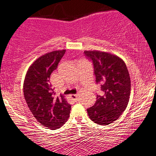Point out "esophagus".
Returning a JSON list of instances; mask_svg holds the SVG:
<instances>
[{
  "instance_id": "esophagus-1",
  "label": "esophagus",
  "mask_w": 156,
  "mask_h": 156,
  "mask_svg": "<svg viewBox=\"0 0 156 156\" xmlns=\"http://www.w3.org/2000/svg\"><path fill=\"white\" fill-rule=\"evenodd\" d=\"M71 98L72 99H73L74 101H75V102H77V100H78V98H77V97H78V95H71Z\"/></svg>"
}]
</instances>
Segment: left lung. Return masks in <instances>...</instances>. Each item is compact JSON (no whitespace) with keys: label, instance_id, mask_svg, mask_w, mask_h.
<instances>
[{"label":"left lung","instance_id":"left-lung-1","mask_svg":"<svg viewBox=\"0 0 156 156\" xmlns=\"http://www.w3.org/2000/svg\"><path fill=\"white\" fill-rule=\"evenodd\" d=\"M93 61L96 82L101 83L102 96L97 95L93 107L87 109L90 119L100 125H108L122 115L128 105L131 80L127 67L121 58L109 52L85 51Z\"/></svg>","mask_w":156,"mask_h":156}]
</instances>
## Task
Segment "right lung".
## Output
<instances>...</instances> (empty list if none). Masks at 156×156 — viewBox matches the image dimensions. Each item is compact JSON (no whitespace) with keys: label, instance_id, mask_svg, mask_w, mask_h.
<instances>
[{"label":"right lung","instance_id":"right-lung-1","mask_svg":"<svg viewBox=\"0 0 156 156\" xmlns=\"http://www.w3.org/2000/svg\"><path fill=\"white\" fill-rule=\"evenodd\" d=\"M65 52L66 49L57 50L39 57L28 69L23 84L30 112L39 123L54 130L66 122L71 109L64 95H55L49 81Z\"/></svg>","mask_w":156,"mask_h":156}]
</instances>
